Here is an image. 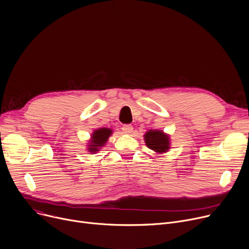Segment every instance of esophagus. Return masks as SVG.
<instances>
[{
    "label": "esophagus",
    "instance_id": "1",
    "mask_svg": "<svg viewBox=\"0 0 249 249\" xmlns=\"http://www.w3.org/2000/svg\"><path fill=\"white\" fill-rule=\"evenodd\" d=\"M122 130H123V132L125 134H130L133 131V127H132V125H130V124H125V125L122 126Z\"/></svg>",
    "mask_w": 249,
    "mask_h": 249
}]
</instances>
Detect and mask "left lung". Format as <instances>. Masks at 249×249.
<instances>
[{
	"label": "left lung",
	"instance_id": "left-lung-1",
	"mask_svg": "<svg viewBox=\"0 0 249 249\" xmlns=\"http://www.w3.org/2000/svg\"><path fill=\"white\" fill-rule=\"evenodd\" d=\"M146 145L155 152H165L169 146L168 136L158 130H149L144 135Z\"/></svg>",
	"mask_w": 249,
	"mask_h": 249
}]
</instances>
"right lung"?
I'll return each instance as SVG.
<instances>
[{
  "label": "right lung",
  "instance_id": "add662e5",
  "mask_svg": "<svg viewBox=\"0 0 249 249\" xmlns=\"http://www.w3.org/2000/svg\"><path fill=\"white\" fill-rule=\"evenodd\" d=\"M112 133V130L108 128H101L96 130L94 134L91 135V141L89 144V152H96L99 150L100 147H102L105 143L107 142L109 136Z\"/></svg>",
  "mask_w": 249,
  "mask_h": 249
}]
</instances>
